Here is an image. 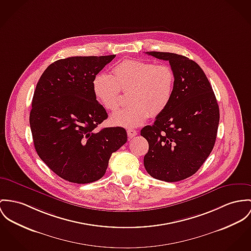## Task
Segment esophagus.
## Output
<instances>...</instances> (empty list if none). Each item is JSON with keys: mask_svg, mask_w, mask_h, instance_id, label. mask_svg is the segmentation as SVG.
I'll return each instance as SVG.
<instances>
[{"mask_svg": "<svg viewBox=\"0 0 251 251\" xmlns=\"http://www.w3.org/2000/svg\"><path fill=\"white\" fill-rule=\"evenodd\" d=\"M127 135L130 138H133L134 136L137 135V132L134 129H129V130H127Z\"/></svg>", "mask_w": 251, "mask_h": 251, "instance_id": "34e87169", "label": "esophagus"}]
</instances>
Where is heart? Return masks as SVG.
Returning a JSON list of instances; mask_svg holds the SVG:
<instances>
[{
  "mask_svg": "<svg viewBox=\"0 0 251 251\" xmlns=\"http://www.w3.org/2000/svg\"><path fill=\"white\" fill-rule=\"evenodd\" d=\"M175 74L171 67L142 60H125L113 70V75H97L93 82L95 97L108 111H116L120 104V92L128 95V107L111 117L115 126L134 128L149 116L163 113L171 102Z\"/></svg>",
  "mask_w": 251,
  "mask_h": 251,
  "instance_id": "1",
  "label": "heart"
}]
</instances>
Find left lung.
<instances>
[{
  "mask_svg": "<svg viewBox=\"0 0 251 251\" xmlns=\"http://www.w3.org/2000/svg\"><path fill=\"white\" fill-rule=\"evenodd\" d=\"M146 53L169 61L175 87L166 110L140 131L149 143L144 167L156 179L179 181L196 173L212 151L220 121L218 102L195 61L171 52Z\"/></svg>",
  "mask_w": 251,
  "mask_h": 251,
  "instance_id": "obj_1",
  "label": "left lung"
}]
</instances>
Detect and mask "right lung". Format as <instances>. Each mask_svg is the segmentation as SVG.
I'll list each match as a JSON object with an SVG mask.
<instances>
[{
    "label": "right lung",
    "mask_w": 251,
    "mask_h": 251,
    "mask_svg": "<svg viewBox=\"0 0 251 251\" xmlns=\"http://www.w3.org/2000/svg\"><path fill=\"white\" fill-rule=\"evenodd\" d=\"M115 57L60 59L36 85L29 115L35 150L52 172L70 182L101 178L112 154L127 141L122 127L97 130L108 114L95 97L93 82Z\"/></svg>",
    "instance_id": "right-lung-1"
}]
</instances>
